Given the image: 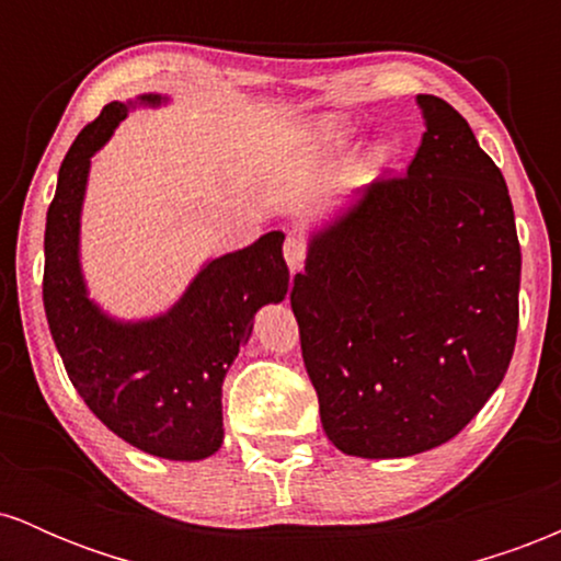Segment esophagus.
Masks as SVG:
<instances>
[{"instance_id":"1","label":"esophagus","mask_w":561,"mask_h":561,"mask_svg":"<svg viewBox=\"0 0 561 561\" xmlns=\"http://www.w3.org/2000/svg\"><path fill=\"white\" fill-rule=\"evenodd\" d=\"M306 255H308L306 240H302V237H298V234H287V240H285V261H287L289 272H300L302 261H306Z\"/></svg>"}]
</instances>
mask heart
<instances>
[{
	"mask_svg": "<svg viewBox=\"0 0 561 561\" xmlns=\"http://www.w3.org/2000/svg\"><path fill=\"white\" fill-rule=\"evenodd\" d=\"M347 134H351V128L345 124H340V121L334 118H327L321 121V124L313 128V141H317L319 147H340L345 145Z\"/></svg>",
	"mask_w": 561,
	"mask_h": 561,
	"instance_id": "heart-1",
	"label": "heart"
}]
</instances>
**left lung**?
I'll use <instances>...</instances> for the list:
<instances>
[{
	"label": "left lung",
	"mask_w": 561,
	"mask_h": 561,
	"mask_svg": "<svg viewBox=\"0 0 561 561\" xmlns=\"http://www.w3.org/2000/svg\"><path fill=\"white\" fill-rule=\"evenodd\" d=\"M409 171L379 176L311 240L293 313L324 433L347 456L398 459L459 435L517 343V227L504 176L446 100Z\"/></svg>",
	"instance_id": "obj_1"
}]
</instances>
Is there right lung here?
Wrapping results in <instances>:
<instances>
[{
    "mask_svg": "<svg viewBox=\"0 0 561 561\" xmlns=\"http://www.w3.org/2000/svg\"><path fill=\"white\" fill-rule=\"evenodd\" d=\"M141 102L158 105L160 96ZM126 113L124 102L102 107L62 160L44 231V311L70 382L96 420L147 454L195 461L221 448V385L253 332L255 311L287 295L285 234L268 231L210 261L165 317L107 319L83 289L79 216L89 158Z\"/></svg>",
    "mask_w": 561,
    "mask_h": 561,
    "instance_id": "obj_1",
    "label": "right lung"
}]
</instances>
